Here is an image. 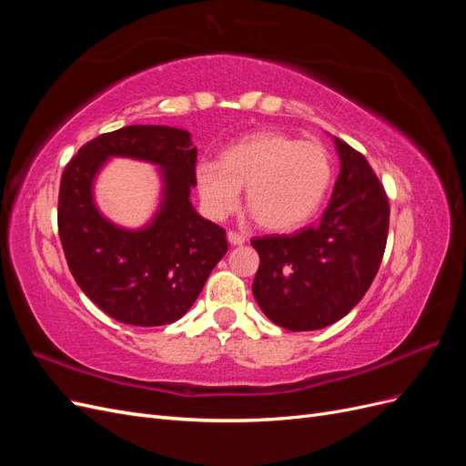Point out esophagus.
Listing matches in <instances>:
<instances>
[{"label": "esophagus", "mask_w": 466, "mask_h": 466, "mask_svg": "<svg viewBox=\"0 0 466 466\" xmlns=\"http://www.w3.org/2000/svg\"><path fill=\"white\" fill-rule=\"evenodd\" d=\"M228 241L231 245H243L247 241V237L243 233H238V231H229L228 233Z\"/></svg>", "instance_id": "esophagus-1"}]
</instances>
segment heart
I'll list each match as a JSON object with an SVG mask.
<instances>
[{
  "label": "heart",
  "mask_w": 466,
  "mask_h": 466,
  "mask_svg": "<svg viewBox=\"0 0 466 466\" xmlns=\"http://www.w3.org/2000/svg\"><path fill=\"white\" fill-rule=\"evenodd\" d=\"M330 180L327 147L276 130L250 134L225 149L221 161L200 159L196 165V182L211 216L231 214L247 185V206L270 231H291L311 219Z\"/></svg>",
  "instance_id": "b5f03b06"
}]
</instances>
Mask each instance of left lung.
I'll return each instance as SVG.
<instances>
[{
	"label": "left lung",
	"instance_id": "1",
	"mask_svg": "<svg viewBox=\"0 0 466 466\" xmlns=\"http://www.w3.org/2000/svg\"><path fill=\"white\" fill-rule=\"evenodd\" d=\"M340 175L320 219L293 235L255 237L252 293L278 327L305 332L340 320L370 289L389 235V198L363 155L334 137Z\"/></svg>",
	"mask_w": 466,
	"mask_h": 466
}]
</instances>
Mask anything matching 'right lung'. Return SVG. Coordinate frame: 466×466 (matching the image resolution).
Masks as SVG:
<instances>
[{
    "instance_id": "right-lung-1",
    "label": "right lung",
    "mask_w": 466,
    "mask_h": 466,
    "mask_svg": "<svg viewBox=\"0 0 466 466\" xmlns=\"http://www.w3.org/2000/svg\"><path fill=\"white\" fill-rule=\"evenodd\" d=\"M108 157H132L164 168V202L151 226L116 228L92 204V178ZM196 147L168 126H126L83 146L64 168L58 233L69 272L87 298L134 327H161L185 315L229 245L225 229L196 214Z\"/></svg>"
}]
</instances>
